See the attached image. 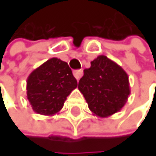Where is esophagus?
Returning a JSON list of instances; mask_svg holds the SVG:
<instances>
[{
    "label": "esophagus",
    "mask_w": 156,
    "mask_h": 156,
    "mask_svg": "<svg viewBox=\"0 0 156 156\" xmlns=\"http://www.w3.org/2000/svg\"><path fill=\"white\" fill-rule=\"evenodd\" d=\"M73 74H74L75 78H76L77 80H79L80 78L82 77V75H83V70H82V69H79V70H75V71L73 72Z\"/></svg>",
    "instance_id": "obj_1"
}]
</instances>
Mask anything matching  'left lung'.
Instances as JSON below:
<instances>
[{
	"label": "left lung",
	"instance_id": "left-lung-1",
	"mask_svg": "<svg viewBox=\"0 0 156 156\" xmlns=\"http://www.w3.org/2000/svg\"><path fill=\"white\" fill-rule=\"evenodd\" d=\"M88 106L98 117H108L125 105L130 95L125 70L105 55H98L84 70L78 84Z\"/></svg>",
	"mask_w": 156,
	"mask_h": 156
}]
</instances>
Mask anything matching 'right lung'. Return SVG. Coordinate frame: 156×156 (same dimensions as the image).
Returning <instances> with one entry per match:
<instances>
[{
	"label": "right lung",
	"instance_id": "1",
	"mask_svg": "<svg viewBox=\"0 0 156 156\" xmlns=\"http://www.w3.org/2000/svg\"><path fill=\"white\" fill-rule=\"evenodd\" d=\"M77 85L67 62L52 58L28 76L27 98L36 113L54 115L62 108L66 98Z\"/></svg>",
	"mask_w": 156,
	"mask_h": 156
}]
</instances>
